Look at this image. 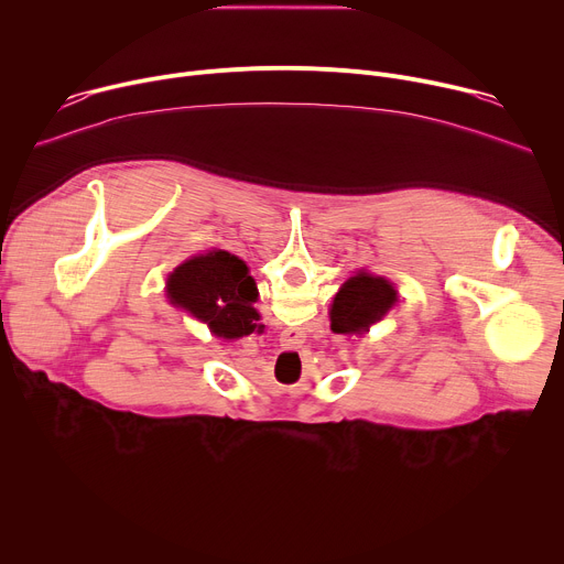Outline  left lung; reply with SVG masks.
Here are the masks:
<instances>
[{"instance_id": "left-lung-1", "label": "left lung", "mask_w": 564, "mask_h": 564, "mask_svg": "<svg viewBox=\"0 0 564 564\" xmlns=\"http://www.w3.org/2000/svg\"><path fill=\"white\" fill-rule=\"evenodd\" d=\"M397 301L392 283L381 276L359 272L348 279L337 292L330 307V328L337 335H361L368 333L370 324L379 321Z\"/></svg>"}]
</instances>
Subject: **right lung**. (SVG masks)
Wrapping results in <instances>:
<instances>
[{"mask_svg":"<svg viewBox=\"0 0 564 564\" xmlns=\"http://www.w3.org/2000/svg\"><path fill=\"white\" fill-rule=\"evenodd\" d=\"M170 294L218 337L238 339L263 328L257 326L254 281L248 276L246 263L227 252L218 250L185 261L170 279Z\"/></svg>","mask_w":564,"mask_h":564,"instance_id":"add662e5","label":"right lung"}]
</instances>
